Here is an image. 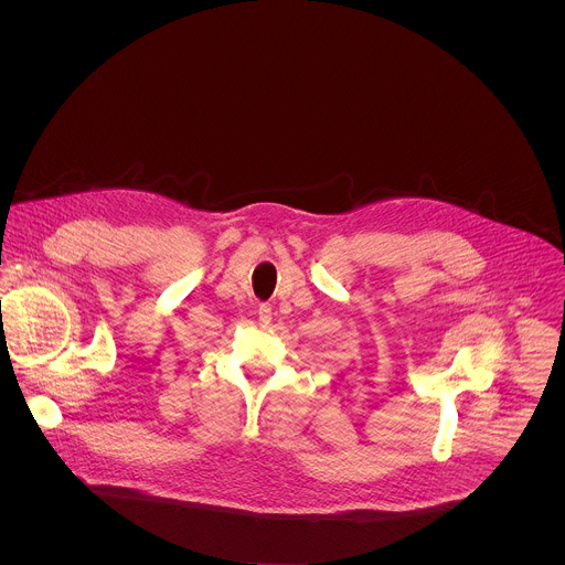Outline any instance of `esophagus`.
<instances>
[{"label":"esophagus","instance_id":"34e87169","mask_svg":"<svg viewBox=\"0 0 565 565\" xmlns=\"http://www.w3.org/2000/svg\"><path fill=\"white\" fill-rule=\"evenodd\" d=\"M269 322H271V307L269 305H260L258 307V323L265 328Z\"/></svg>","mask_w":565,"mask_h":565}]
</instances>
